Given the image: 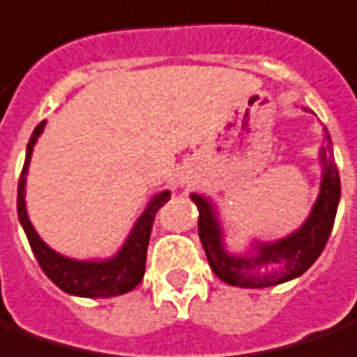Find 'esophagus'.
I'll return each mask as SVG.
<instances>
[{"mask_svg":"<svg viewBox=\"0 0 357 357\" xmlns=\"http://www.w3.org/2000/svg\"><path fill=\"white\" fill-rule=\"evenodd\" d=\"M181 183H188V181H181Z\"/></svg>","mask_w":357,"mask_h":357,"instance_id":"34e87169","label":"esophagus"}]
</instances>
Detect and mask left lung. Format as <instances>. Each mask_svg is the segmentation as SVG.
I'll return each mask as SVG.
<instances>
[{
    "label": "left lung",
    "mask_w": 357,
    "mask_h": 357,
    "mask_svg": "<svg viewBox=\"0 0 357 357\" xmlns=\"http://www.w3.org/2000/svg\"><path fill=\"white\" fill-rule=\"evenodd\" d=\"M307 111V107H303ZM324 146L321 148V191L309 217L295 232L280 240H254L250 252L234 254L227 250L219 213L205 195L191 193L199 209V238L207 254L211 270L229 285L236 287H270L295 280L311 268L321 256L331 236L332 225L340 203V174L332 158V140L324 128Z\"/></svg>",
    "instance_id": "left-lung-1"
}]
</instances>
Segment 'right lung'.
I'll return each instance as SVG.
<instances>
[{
	"label": "right lung",
	"mask_w": 357,
	"mask_h": 357,
	"mask_svg": "<svg viewBox=\"0 0 357 357\" xmlns=\"http://www.w3.org/2000/svg\"><path fill=\"white\" fill-rule=\"evenodd\" d=\"M45 125L46 121L36 125L33 137L26 144L25 164H23L19 188H17V215H19V222L25 230L36 261L48 275V280L56 283L68 295L101 299V297H117V295L128 293L144 278L146 248L152 222L160 207H164V203L169 201L172 193L169 189H164L148 201L146 209L142 211V215L137 219L123 246L119 248L115 256H111L107 260H74V258L58 254L56 250L50 248L45 240L38 236V232L26 215V174H29V164H31L36 140L43 135Z\"/></svg>",
	"instance_id": "obj_1"
}]
</instances>
